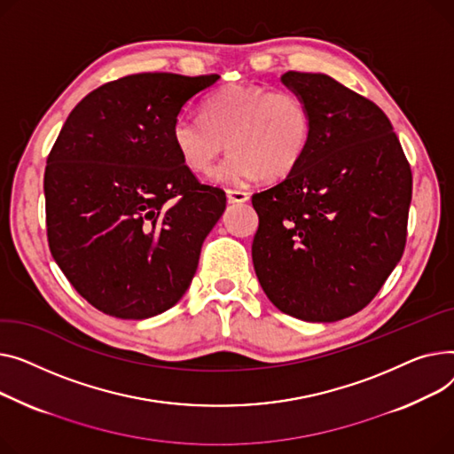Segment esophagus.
Here are the masks:
<instances>
[{
    "label": "esophagus",
    "instance_id": "1",
    "mask_svg": "<svg viewBox=\"0 0 454 454\" xmlns=\"http://www.w3.org/2000/svg\"><path fill=\"white\" fill-rule=\"evenodd\" d=\"M249 200L247 191H239V189H229L227 191V201L229 203H246Z\"/></svg>",
    "mask_w": 454,
    "mask_h": 454
}]
</instances>
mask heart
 Here are the masks:
<instances>
[{
    "mask_svg": "<svg viewBox=\"0 0 454 454\" xmlns=\"http://www.w3.org/2000/svg\"><path fill=\"white\" fill-rule=\"evenodd\" d=\"M313 139L309 102L293 90L231 86L205 98L201 119L183 114L172 124V145L194 174H210L225 148L232 150L216 170L223 183L263 176H289Z\"/></svg>",
    "mask_w": 454,
    "mask_h": 454,
    "instance_id": "heart-1",
    "label": "heart"
}]
</instances>
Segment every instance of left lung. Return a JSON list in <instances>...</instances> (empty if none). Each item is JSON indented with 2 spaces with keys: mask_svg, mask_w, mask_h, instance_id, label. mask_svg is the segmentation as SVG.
Returning <instances> with one entry per match:
<instances>
[{
  "mask_svg": "<svg viewBox=\"0 0 454 454\" xmlns=\"http://www.w3.org/2000/svg\"><path fill=\"white\" fill-rule=\"evenodd\" d=\"M282 82L309 102L313 139L295 170L253 194V263L280 311L333 323L368 306L402 260L412 172L378 104L326 74Z\"/></svg>",
  "mask_w": 454,
  "mask_h": 454,
  "instance_id": "1",
  "label": "left lung"
}]
</instances>
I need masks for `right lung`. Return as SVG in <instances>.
Masks as SVG:
<instances>
[{
  "instance_id": "1",
  "label": "right lung",
  "mask_w": 454,
  "mask_h": 454,
  "mask_svg": "<svg viewBox=\"0 0 454 454\" xmlns=\"http://www.w3.org/2000/svg\"><path fill=\"white\" fill-rule=\"evenodd\" d=\"M218 78L137 73L106 82L74 106L47 155L51 254L106 315H159L192 282L227 198L181 163L172 124Z\"/></svg>"
}]
</instances>
